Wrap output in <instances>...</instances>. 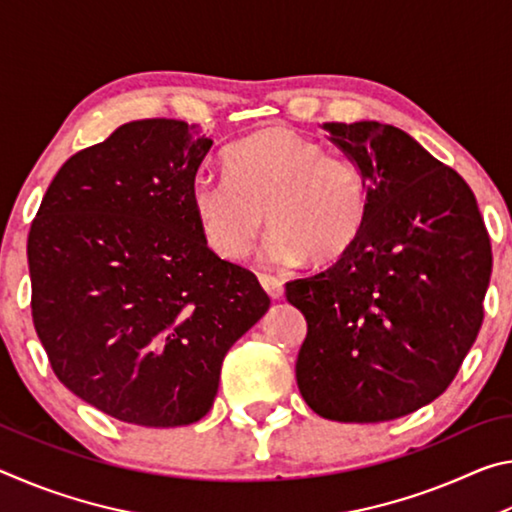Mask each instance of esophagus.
I'll return each mask as SVG.
<instances>
[{
	"instance_id": "esophagus-1",
	"label": "esophagus",
	"mask_w": 512,
	"mask_h": 512,
	"mask_svg": "<svg viewBox=\"0 0 512 512\" xmlns=\"http://www.w3.org/2000/svg\"><path fill=\"white\" fill-rule=\"evenodd\" d=\"M259 284H262L264 291L271 296L273 300L282 298V280L280 277H273V275H266V273H259Z\"/></svg>"
}]
</instances>
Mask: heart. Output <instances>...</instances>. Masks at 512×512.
I'll use <instances>...</instances> for the list:
<instances>
[{
  "label": "heart",
  "mask_w": 512,
  "mask_h": 512,
  "mask_svg": "<svg viewBox=\"0 0 512 512\" xmlns=\"http://www.w3.org/2000/svg\"><path fill=\"white\" fill-rule=\"evenodd\" d=\"M228 178H198L192 207L216 255L241 259L268 230L264 257L275 264L339 262L368 221L370 194L359 164L327 155L289 126H268L225 155Z\"/></svg>",
  "instance_id": "heart-1"
}]
</instances>
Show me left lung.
<instances>
[{"mask_svg": "<svg viewBox=\"0 0 512 512\" xmlns=\"http://www.w3.org/2000/svg\"><path fill=\"white\" fill-rule=\"evenodd\" d=\"M323 128L366 176L370 210L348 255L287 282L307 320L298 388L327 420H395L443 395L474 345L490 237L465 180L409 133L379 121Z\"/></svg>", "mask_w": 512, "mask_h": 512, "instance_id": "obj_1", "label": "left lung"}]
</instances>
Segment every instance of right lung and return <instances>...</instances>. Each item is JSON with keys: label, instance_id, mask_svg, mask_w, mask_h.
Wrapping results in <instances>:
<instances>
[{"label": "right lung", "instance_id": "add662e5", "mask_svg": "<svg viewBox=\"0 0 512 512\" xmlns=\"http://www.w3.org/2000/svg\"><path fill=\"white\" fill-rule=\"evenodd\" d=\"M210 149L185 121H131L60 167L31 223V314L51 368L121 422L201 420L225 354L271 307L198 228Z\"/></svg>", "mask_w": 512, "mask_h": 512}]
</instances>
